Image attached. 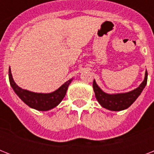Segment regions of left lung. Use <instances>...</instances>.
Listing matches in <instances>:
<instances>
[{
  "label": "left lung",
  "instance_id": "left-lung-1",
  "mask_svg": "<svg viewBox=\"0 0 154 154\" xmlns=\"http://www.w3.org/2000/svg\"><path fill=\"white\" fill-rule=\"evenodd\" d=\"M148 72L146 71L145 79L139 87L128 93L117 94H109L103 92L100 87L97 85L95 80L93 82L95 97L102 107L112 111H121L129 108L130 105L136 101V99L141 94V92L147 84Z\"/></svg>",
  "mask_w": 154,
  "mask_h": 154
}]
</instances>
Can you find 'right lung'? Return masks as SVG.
<instances>
[{
    "label": "right lung",
    "instance_id": "obj_1",
    "mask_svg": "<svg viewBox=\"0 0 154 154\" xmlns=\"http://www.w3.org/2000/svg\"><path fill=\"white\" fill-rule=\"evenodd\" d=\"M8 78H9L11 86L16 94L30 108L39 110V111H47V110L52 109L57 105H59L60 101L65 97L68 87L72 80L70 79L68 82H65V84H63L59 89L53 93L38 94V93L30 92L26 89H23L18 86L13 81L10 68L8 70Z\"/></svg>",
    "mask_w": 154,
    "mask_h": 154
}]
</instances>
